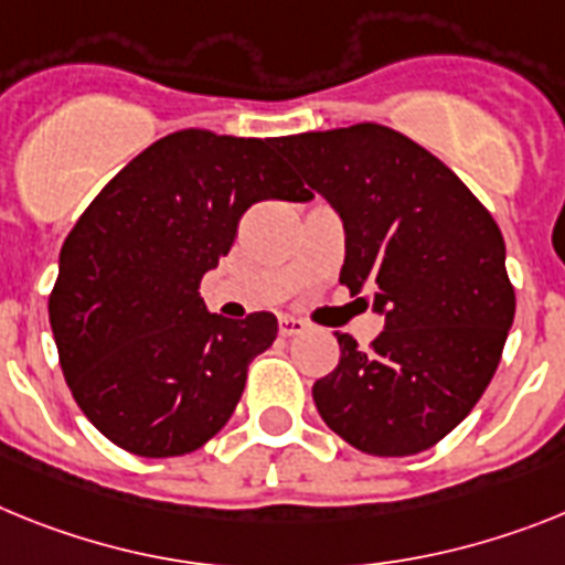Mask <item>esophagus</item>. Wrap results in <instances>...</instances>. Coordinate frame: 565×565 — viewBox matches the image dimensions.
I'll list each match as a JSON object with an SVG mask.
<instances>
[{
	"label": "esophagus",
	"mask_w": 565,
	"mask_h": 565,
	"mask_svg": "<svg viewBox=\"0 0 565 565\" xmlns=\"http://www.w3.org/2000/svg\"><path fill=\"white\" fill-rule=\"evenodd\" d=\"M307 324L301 319H292V316H281L278 319V333L281 335H298V333H305Z\"/></svg>",
	"instance_id": "34e87169"
}]
</instances>
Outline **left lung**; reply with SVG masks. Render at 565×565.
I'll return each mask as SVG.
<instances>
[{"label":"left lung","mask_w":565,"mask_h":565,"mask_svg":"<svg viewBox=\"0 0 565 565\" xmlns=\"http://www.w3.org/2000/svg\"><path fill=\"white\" fill-rule=\"evenodd\" d=\"M344 224L339 281L385 330L312 385L327 428L373 457L428 451L480 402L514 321L505 241L471 189L399 131L359 122L278 140Z\"/></svg>","instance_id":"left-lung-1"}]
</instances>
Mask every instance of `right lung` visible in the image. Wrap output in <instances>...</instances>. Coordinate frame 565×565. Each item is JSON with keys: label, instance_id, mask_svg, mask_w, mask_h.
<instances>
[{"label": "right lung", "instance_id": "obj_1", "mask_svg": "<svg viewBox=\"0 0 565 565\" xmlns=\"http://www.w3.org/2000/svg\"><path fill=\"white\" fill-rule=\"evenodd\" d=\"M275 140L183 129L140 151L79 215L49 298L65 382L94 428L137 457H180L230 422L273 312L206 310L217 267L258 201H310Z\"/></svg>", "mask_w": 565, "mask_h": 565}]
</instances>
